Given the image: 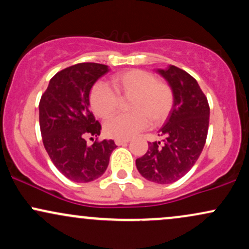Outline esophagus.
I'll return each mask as SVG.
<instances>
[{
    "instance_id": "34e87169",
    "label": "esophagus",
    "mask_w": 249,
    "mask_h": 249,
    "mask_svg": "<svg viewBox=\"0 0 249 249\" xmlns=\"http://www.w3.org/2000/svg\"><path fill=\"white\" fill-rule=\"evenodd\" d=\"M128 142H130V139H116V141H115L116 145H118V146H123V145H126Z\"/></svg>"
}]
</instances>
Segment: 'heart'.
<instances>
[{
	"label": "heart",
	"instance_id": "heart-1",
	"mask_svg": "<svg viewBox=\"0 0 249 249\" xmlns=\"http://www.w3.org/2000/svg\"><path fill=\"white\" fill-rule=\"evenodd\" d=\"M113 90L98 82L90 92V107L93 113L107 119L116 113L119 99H130V115H119L110 119L104 132L110 138L128 139L147 127L148 119L153 125L161 124L173 107V91L167 83L158 81L153 73L144 70H127L111 78Z\"/></svg>",
	"mask_w": 249,
	"mask_h": 249
}]
</instances>
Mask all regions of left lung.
<instances>
[{
    "label": "left lung",
    "instance_id": "8db88e82",
    "mask_svg": "<svg viewBox=\"0 0 249 249\" xmlns=\"http://www.w3.org/2000/svg\"><path fill=\"white\" fill-rule=\"evenodd\" d=\"M157 72L173 91V107L158 136L162 142H148V150L136 160L137 170L156 184H172L186 174L205 146L210 107L198 82L174 65Z\"/></svg>",
    "mask_w": 249,
    "mask_h": 249
}]
</instances>
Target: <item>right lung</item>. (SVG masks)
<instances>
[{
    "label": "right lung",
    "instance_id": "add662e5",
    "mask_svg": "<svg viewBox=\"0 0 249 249\" xmlns=\"http://www.w3.org/2000/svg\"><path fill=\"white\" fill-rule=\"evenodd\" d=\"M107 65L79 63L57 72L39 102L43 144L57 170L75 182L96 180L107 171L113 141L87 144V136L98 137L102 126L90 111L91 88L107 73Z\"/></svg>",
    "mask_w": 249,
    "mask_h": 249
}]
</instances>
